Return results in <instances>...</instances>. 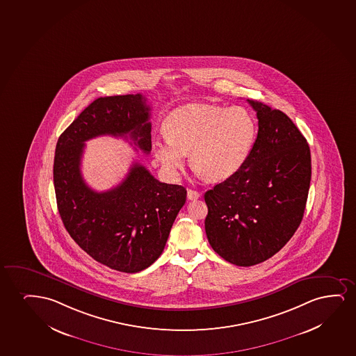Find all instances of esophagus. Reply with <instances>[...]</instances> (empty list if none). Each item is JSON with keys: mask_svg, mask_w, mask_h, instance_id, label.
<instances>
[{"mask_svg": "<svg viewBox=\"0 0 356 356\" xmlns=\"http://www.w3.org/2000/svg\"><path fill=\"white\" fill-rule=\"evenodd\" d=\"M187 198L190 199V200L200 198V193L197 192V191L188 190L187 191Z\"/></svg>", "mask_w": 356, "mask_h": 356, "instance_id": "34e87169", "label": "esophagus"}]
</instances>
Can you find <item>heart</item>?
I'll return each instance as SVG.
<instances>
[{
	"label": "heart",
	"instance_id": "b5f03b06",
	"mask_svg": "<svg viewBox=\"0 0 356 356\" xmlns=\"http://www.w3.org/2000/svg\"><path fill=\"white\" fill-rule=\"evenodd\" d=\"M166 138L153 143V154L166 177L175 180L186 153L200 175L222 181L241 170L254 148L257 127L243 107L190 104L171 112L164 123Z\"/></svg>",
	"mask_w": 356,
	"mask_h": 356
}]
</instances>
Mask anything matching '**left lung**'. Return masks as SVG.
<instances>
[{
	"label": "left lung",
	"mask_w": 356,
	"mask_h": 356,
	"mask_svg": "<svg viewBox=\"0 0 356 356\" xmlns=\"http://www.w3.org/2000/svg\"><path fill=\"white\" fill-rule=\"evenodd\" d=\"M248 102L259 120L251 154L241 170L204 194L209 243L241 267L264 262L291 239L312 177L309 146L293 122L280 110Z\"/></svg>",
	"instance_id": "obj_1"
}]
</instances>
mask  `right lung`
Here are the masks:
<instances>
[{"label":"right lung","mask_w":356,"mask_h":356,"mask_svg":"<svg viewBox=\"0 0 356 356\" xmlns=\"http://www.w3.org/2000/svg\"><path fill=\"white\" fill-rule=\"evenodd\" d=\"M149 110L141 94L99 97L56 143L53 177L65 228L89 256L118 272H141L162 254L187 191L159 182L134 163L120 185L97 192L84 182L81 159L84 143L102 135L129 136L148 154Z\"/></svg>","instance_id":"right-lung-1"}]
</instances>
